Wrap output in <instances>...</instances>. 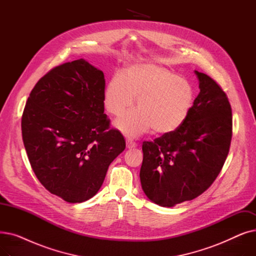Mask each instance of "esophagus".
<instances>
[{"label":"esophagus","mask_w":256,"mask_h":256,"mask_svg":"<svg viewBox=\"0 0 256 256\" xmlns=\"http://www.w3.org/2000/svg\"><path fill=\"white\" fill-rule=\"evenodd\" d=\"M137 146V143L134 142L132 139H128L126 140V147L130 150V148H135V147Z\"/></svg>","instance_id":"34e87169"}]
</instances>
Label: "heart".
Listing matches in <instances>:
<instances>
[{"label": "heart", "mask_w": 256, "mask_h": 256, "mask_svg": "<svg viewBox=\"0 0 256 256\" xmlns=\"http://www.w3.org/2000/svg\"><path fill=\"white\" fill-rule=\"evenodd\" d=\"M137 98L138 109L116 121V126L130 136L152 128L158 134L176 132L184 122L194 100V90L186 80L162 66L134 64L114 76L104 91L106 111L118 116Z\"/></svg>", "instance_id": "obj_1"}]
</instances>
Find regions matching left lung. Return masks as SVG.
<instances>
[{"label":"left lung","instance_id":"obj_1","mask_svg":"<svg viewBox=\"0 0 256 256\" xmlns=\"http://www.w3.org/2000/svg\"><path fill=\"white\" fill-rule=\"evenodd\" d=\"M195 74L200 92L184 122L176 132L142 145V189L160 206H174L206 191L230 152V104L216 80L197 70Z\"/></svg>","mask_w":256,"mask_h":256}]
</instances>
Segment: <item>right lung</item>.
Instances as JSON below:
<instances>
[{"label": "right lung", "mask_w": 256, "mask_h": 256, "mask_svg": "<svg viewBox=\"0 0 256 256\" xmlns=\"http://www.w3.org/2000/svg\"><path fill=\"white\" fill-rule=\"evenodd\" d=\"M104 72L84 59L54 67L26 100L22 135L31 167L52 194L83 202L126 148L104 111Z\"/></svg>", "instance_id": "obj_1"}]
</instances>
